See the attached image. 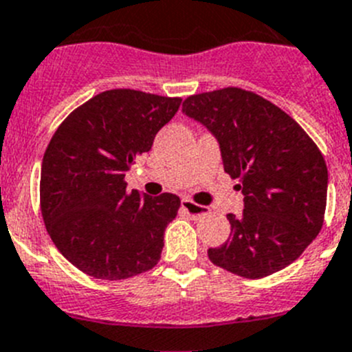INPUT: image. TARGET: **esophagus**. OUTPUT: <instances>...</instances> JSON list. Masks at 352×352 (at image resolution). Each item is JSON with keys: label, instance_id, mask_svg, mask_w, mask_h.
I'll list each match as a JSON object with an SVG mask.
<instances>
[{"label": "esophagus", "instance_id": "obj_1", "mask_svg": "<svg viewBox=\"0 0 352 352\" xmlns=\"http://www.w3.org/2000/svg\"><path fill=\"white\" fill-rule=\"evenodd\" d=\"M180 204H182V209H184L191 218H201V216H206V214L209 212L207 207L198 206V204H195V201L189 200V198H182Z\"/></svg>", "mask_w": 352, "mask_h": 352}]
</instances>
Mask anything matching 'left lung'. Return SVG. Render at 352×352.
I'll return each instance as SVG.
<instances>
[{
    "label": "left lung",
    "mask_w": 352,
    "mask_h": 352,
    "mask_svg": "<svg viewBox=\"0 0 352 352\" xmlns=\"http://www.w3.org/2000/svg\"><path fill=\"white\" fill-rule=\"evenodd\" d=\"M182 111L216 136L244 195L243 214L227 216V243L207 250L210 262L252 280L292 264L324 223L328 168L319 146L283 109L243 88L189 96Z\"/></svg>",
    "instance_id": "obj_1"
}]
</instances>
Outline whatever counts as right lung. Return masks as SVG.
Instances as JSON below:
<instances>
[{"mask_svg":"<svg viewBox=\"0 0 352 352\" xmlns=\"http://www.w3.org/2000/svg\"><path fill=\"white\" fill-rule=\"evenodd\" d=\"M180 102L129 88L106 90L53 134L42 159V218L58 252L79 271L115 282L159 262L180 198L129 191L125 173L151 151Z\"/></svg>","mask_w":352,"mask_h":352,"instance_id":"right-lung-1","label":"right lung"}]
</instances>
